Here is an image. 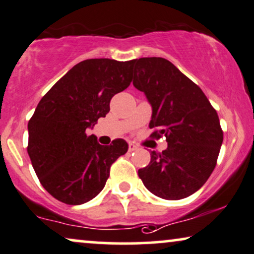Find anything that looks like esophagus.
Wrapping results in <instances>:
<instances>
[{
  "label": "esophagus",
  "mask_w": 254,
  "mask_h": 254,
  "mask_svg": "<svg viewBox=\"0 0 254 254\" xmlns=\"http://www.w3.org/2000/svg\"><path fill=\"white\" fill-rule=\"evenodd\" d=\"M136 149H137V145H135V143L130 142L129 145H128V151L129 152H134V151H136Z\"/></svg>",
  "instance_id": "1"
}]
</instances>
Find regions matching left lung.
Instances as JSON below:
<instances>
[{
    "label": "left lung",
    "mask_w": 254,
    "mask_h": 254,
    "mask_svg": "<svg viewBox=\"0 0 254 254\" xmlns=\"http://www.w3.org/2000/svg\"><path fill=\"white\" fill-rule=\"evenodd\" d=\"M133 84L152 106V137L166 136L162 153L139 170L146 189L166 200L196 192L217 165L224 133L217 111L192 80L162 58L133 60Z\"/></svg>",
    "instance_id": "left-lung-1"
}]
</instances>
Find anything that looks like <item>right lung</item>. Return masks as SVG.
Instances as JSON below:
<instances>
[{"instance_id": "add662e5", "label": "right lung", "mask_w": 254, "mask_h": 254, "mask_svg": "<svg viewBox=\"0 0 254 254\" xmlns=\"http://www.w3.org/2000/svg\"><path fill=\"white\" fill-rule=\"evenodd\" d=\"M132 62H80L37 105L28 122L27 151L41 185L55 199L81 205L95 198L113 162L127 152L124 139L102 146L87 128L106 117L113 96L132 82Z\"/></svg>"}]
</instances>
